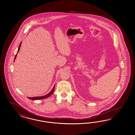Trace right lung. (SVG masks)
<instances>
[{
  "label": "right lung",
  "instance_id": "obj_1",
  "mask_svg": "<svg viewBox=\"0 0 135 135\" xmlns=\"http://www.w3.org/2000/svg\"><path fill=\"white\" fill-rule=\"evenodd\" d=\"M21 42H20V46L18 47V51H17V53L19 52L20 51V46H21ZM17 54H16V55L15 56V59H14V61L16 59V57H17ZM55 85L54 86L53 89L51 91V92H50L48 94H47L46 95H43V96H41V97H33V98H29V97H28V98L30 99H32V100H40V99H46L48 98L49 97H50V95H51L53 93V92L54 91V90H55Z\"/></svg>",
  "mask_w": 135,
  "mask_h": 135
}]
</instances>
